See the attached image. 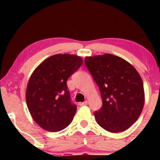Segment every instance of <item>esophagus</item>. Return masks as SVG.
<instances>
[{
    "label": "esophagus",
    "instance_id": "obj_1",
    "mask_svg": "<svg viewBox=\"0 0 160 160\" xmlns=\"http://www.w3.org/2000/svg\"><path fill=\"white\" fill-rule=\"evenodd\" d=\"M87 104H88L87 101H86V102H80V103H79V105H80V106L87 105Z\"/></svg>",
    "mask_w": 160,
    "mask_h": 160
}]
</instances>
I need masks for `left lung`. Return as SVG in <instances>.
<instances>
[{"label": "left lung", "instance_id": "obj_1", "mask_svg": "<svg viewBox=\"0 0 160 160\" xmlns=\"http://www.w3.org/2000/svg\"><path fill=\"white\" fill-rule=\"evenodd\" d=\"M85 65L100 89L103 104L95 112L96 122L110 132L128 129L144 104L143 81L129 62L114 55L86 56Z\"/></svg>", "mask_w": 160, "mask_h": 160}]
</instances>
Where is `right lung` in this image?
Returning <instances> with one entry per match:
<instances>
[{"instance_id":"add662e5","label":"right lung","mask_w":160,"mask_h":160,"mask_svg":"<svg viewBox=\"0 0 160 160\" xmlns=\"http://www.w3.org/2000/svg\"><path fill=\"white\" fill-rule=\"evenodd\" d=\"M82 64L80 56L56 54L33 71L25 98L31 116L42 128L55 132L72 122L77 106L71 102L67 80Z\"/></svg>"}]
</instances>
